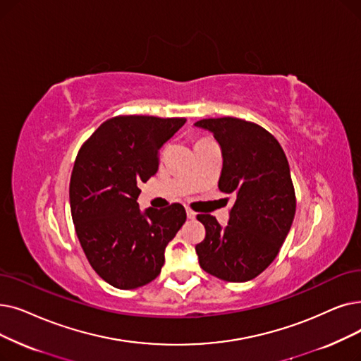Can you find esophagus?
I'll return each mask as SVG.
<instances>
[{"instance_id":"esophagus-1","label":"esophagus","mask_w":361,"mask_h":361,"mask_svg":"<svg viewBox=\"0 0 361 361\" xmlns=\"http://www.w3.org/2000/svg\"><path fill=\"white\" fill-rule=\"evenodd\" d=\"M185 212H187V218H189V219H195V218H196V212L192 211L190 208H187Z\"/></svg>"}]
</instances>
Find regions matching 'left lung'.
<instances>
[{"label": "left lung", "instance_id": "1", "mask_svg": "<svg viewBox=\"0 0 361 361\" xmlns=\"http://www.w3.org/2000/svg\"><path fill=\"white\" fill-rule=\"evenodd\" d=\"M196 127L214 134L223 153L218 187L236 196L228 224L199 214L205 239L196 245L200 267L226 281H247L277 257L290 230L296 199L286 154L274 135L239 118H209Z\"/></svg>", "mask_w": 361, "mask_h": 361}]
</instances>
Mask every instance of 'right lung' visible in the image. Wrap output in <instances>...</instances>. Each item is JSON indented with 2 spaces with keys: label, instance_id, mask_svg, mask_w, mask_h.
Listing matches in <instances>:
<instances>
[{
  "label": "right lung",
  "instance_id": "1",
  "mask_svg": "<svg viewBox=\"0 0 361 361\" xmlns=\"http://www.w3.org/2000/svg\"><path fill=\"white\" fill-rule=\"evenodd\" d=\"M184 118L143 115L107 119L81 146L71 176L69 199L76 236L104 281L135 289L159 276L165 247L185 221V209L138 208L140 183L156 174L159 150Z\"/></svg>",
  "mask_w": 361,
  "mask_h": 361
}]
</instances>
